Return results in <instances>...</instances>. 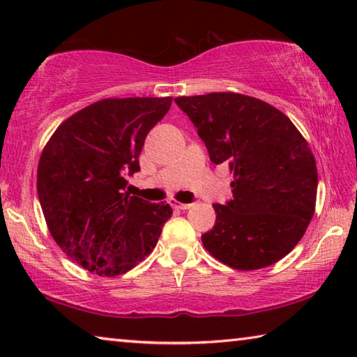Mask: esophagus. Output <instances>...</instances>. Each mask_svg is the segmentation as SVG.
I'll use <instances>...</instances> for the list:
<instances>
[{
    "instance_id": "esophagus-1",
    "label": "esophagus",
    "mask_w": 357,
    "mask_h": 357,
    "mask_svg": "<svg viewBox=\"0 0 357 357\" xmlns=\"http://www.w3.org/2000/svg\"><path fill=\"white\" fill-rule=\"evenodd\" d=\"M170 204L176 209H189V208H192V203H178L176 200H172Z\"/></svg>"
}]
</instances>
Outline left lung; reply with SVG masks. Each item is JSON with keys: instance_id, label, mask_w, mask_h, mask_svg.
<instances>
[{"instance_id": "1", "label": "left lung", "mask_w": 357, "mask_h": 357, "mask_svg": "<svg viewBox=\"0 0 357 357\" xmlns=\"http://www.w3.org/2000/svg\"><path fill=\"white\" fill-rule=\"evenodd\" d=\"M213 164L228 162L233 198L214 204L204 249L239 271L279 261L299 243L313 217L315 157L294 124L275 107L234 93L176 98Z\"/></svg>"}]
</instances>
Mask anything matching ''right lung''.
Masks as SVG:
<instances>
[{
  "label": "right lung",
  "instance_id": "right-lung-1",
  "mask_svg": "<svg viewBox=\"0 0 357 357\" xmlns=\"http://www.w3.org/2000/svg\"><path fill=\"white\" fill-rule=\"evenodd\" d=\"M172 98L104 99L72 114L42 151L38 195L53 239L72 261L104 277L149 255L173 209L130 197L126 176Z\"/></svg>",
  "mask_w": 357,
  "mask_h": 357
}]
</instances>
